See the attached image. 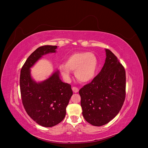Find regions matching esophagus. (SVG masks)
<instances>
[{
	"instance_id": "obj_1",
	"label": "esophagus",
	"mask_w": 148,
	"mask_h": 148,
	"mask_svg": "<svg viewBox=\"0 0 148 148\" xmlns=\"http://www.w3.org/2000/svg\"><path fill=\"white\" fill-rule=\"evenodd\" d=\"M72 90H73V91L74 92V93H77L79 92V88H76V87H73L72 88Z\"/></svg>"
}]
</instances>
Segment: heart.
I'll list each match as a JSON object with an SVG mask.
<instances>
[{"instance_id": "b5f03b06", "label": "heart", "mask_w": 148, "mask_h": 148, "mask_svg": "<svg viewBox=\"0 0 148 148\" xmlns=\"http://www.w3.org/2000/svg\"><path fill=\"white\" fill-rule=\"evenodd\" d=\"M98 60L94 53L77 51L69 55L65 63L60 64L59 69L61 75L69 80L71 71H74L77 79L82 83H88L94 78L98 69Z\"/></svg>"}]
</instances>
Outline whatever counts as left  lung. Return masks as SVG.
<instances>
[{"mask_svg": "<svg viewBox=\"0 0 148 148\" xmlns=\"http://www.w3.org/2000/svg\"><path fill=\"white\" fill-rule=\"evenodd\" d=\"M106 58L99 73L81 88L82 114L94 126H102L117 115L125 98L126 75L114 54L106 49Z\"/></svg>", "mask_w": 148, "mask_h": 148, "instance_id": "8db88e82", "label": "left lung"}]
</instances>
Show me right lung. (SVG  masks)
<instances>
[{"instance_id": "right-lung-1", "label": "right lung", "mask_w": 148, "mask_h": 148, "mask_svg": "<svg viewBox=\"0 0 148 148\" xmlns=\"http://www.w3.org/2000/svg\"><path fill=\"white\" fill-rule=\"evenodd\" d=\"M56 45H44L35 50L26 60L20 73V86L22 103L27 114L38 124L51 127L62 122L73 95L71 85L62 82L57 70L46 80L35 82L30 68L41 58L56 53Z\"/></svg>"}]
</instances>
